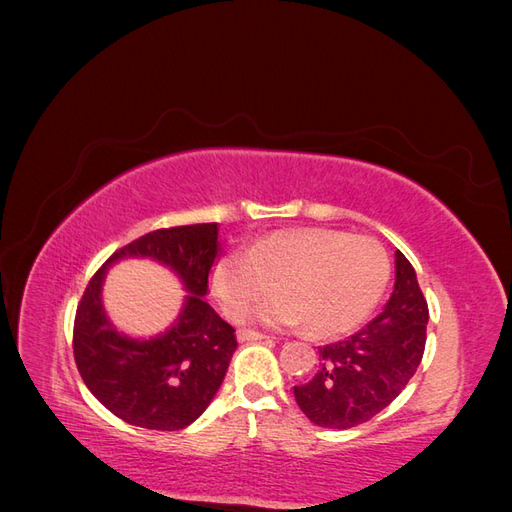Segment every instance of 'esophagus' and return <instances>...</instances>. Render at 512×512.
I'll return each instance as SVG.
<instances>
[{
    "mask_svg": "<svg viewBox=\"0 0 512 512\" xmlns=\"http://www.w3.org/2000/svg\"><path fill=\"white\" fill-rule=\"evenodd\" d=\"M239 342H262V339H269V335H262L258 331H250V329H243L237 333Z\"/></svg>",
    "mask_w": 512,
    "mask_h": 512,
    "instance_id": "esophagus-1",
    "label": "esophagus"
}]
</instances>
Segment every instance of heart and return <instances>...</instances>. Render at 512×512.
<instances>
[{
    "instance_id": "1",
    "label": "heart",
    "mask_w": 512,
    "mask_h": 512,
    "mask_svg": "<svg viewBox=\"0 0 512 512\" xmlns=\"http://www.w3.org/2000/svg\"><path fill=\"white\" fill-rule=\"evenodd\" d=\"M389 256L371 237L344 230H282L247 252L215 262L211 282L226 314L245 318L277 284L280 297L258 309L271 327H305L320 337L352 331L374 312L389 282Z\"/></svg>"
}]
</instances>
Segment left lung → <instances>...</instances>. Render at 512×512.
Returning <instances> with one entry per match:
<instances>
[{"mask_svg": "<svg viewBox=\"0 0 512 512\" xmlns=\"http://www.w3.org/2000/svg\"><path fill=\"white\" fill-rule=\"evenodd\" d=\"M429 309L410 260L395 252V286L382 314L344 342L318 348L316 374L294 386L303 414L318 427L367 423L406 389L421 365Z\"/></svg>", "mask_w": 512, "mask_h": 512, "instance_id": "1", "label": "left lung"}]
</instances>
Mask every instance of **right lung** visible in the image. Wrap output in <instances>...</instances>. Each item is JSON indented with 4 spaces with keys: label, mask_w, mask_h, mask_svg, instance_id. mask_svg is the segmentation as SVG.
<instances>
[{
    "label": "right lung",
    "mask_w": 512,
    "mask_h": 512,
    "mask_svg": "<svg viewBox=\"0 0 512 512\" xmlns=\"http://www.w3.org/2000/svg\"><path fill=\"white\" fill-rule=\"evenodd\" d=\"M218 224L160 228L121 247L91 277L76 307L74 361L87 389L121 421L179 431L207 410L237 350L235 329L203 299L220 254ZM123 257L168 266L189 292L178 320L160 336L136 340L107 320L101 303L105 271Z\"/></svg>",
    "instance_id": "right-lung-1"
}]
</instances>
